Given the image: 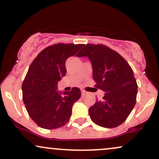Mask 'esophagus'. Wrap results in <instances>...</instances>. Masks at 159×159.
I'll return each instance as SVG.
<instances>
[{
  "instance_id": "1",
  "label": "esophagus",
  "mask_w": 159,
  "mask_h": 159,
  "mask_svg": "<svg viewBox=\"0 0 159 159\" xmlns=\"http://www.w3.org/2000/svg\"><path fill=\"white\" fill-rule=\"evenodd\" d=\"M86 94V92L84 90H81V95L82 96H84V95Z\"/></svg>"
}]
</instances>
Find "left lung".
Instances as JSON below:
<instances>
[{
  "label": "left lung",
  "instance_id": "obj_1",
  "mask_svg": "<svg viewBox=\"0 0 159 159\" xmlns=\"http://www.w3.org/2000/svg\"><path fill=\"white\" fill-rule=\"evenodd\" d=\"M87 56L93 66L95 87L105 93L89 108L90 119L105 128H114L127 119L136 103L138 84L127 61L106 45L87 44L78 57Z\"/></svg>",
  "mask_w": 159,
  "mask_h": 159
}]
</instances>
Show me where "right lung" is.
<instances>
[{"label":"right lung","mask_w":159,"mask_h":159,"mask_svg":"<svg viewBox=\"0 0 159 159\" xmlns=\"http://www.w3.org/2000/svg\"><path fill=\"white\" fill-rule=\"evenodd\" d=\"M84 44L57 43L43 49L29 67L22 83L23 102L30 118L39 127L55 129L63 126L72 115L73 104L81 97V90H57L66 75L67 58L77 54Z\"/></svg>","instance_id":"1"}]
</instances>
